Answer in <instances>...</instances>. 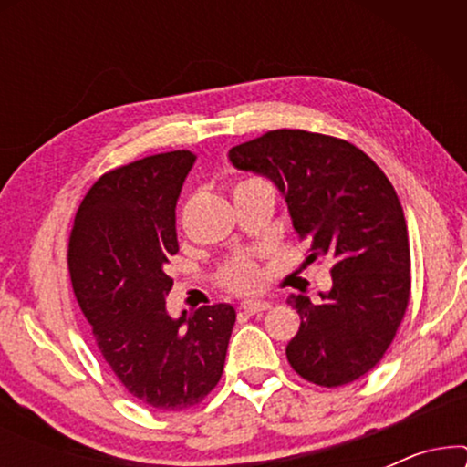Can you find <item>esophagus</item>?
<instances>
[{"instance_id":"34e87169","label":"esophagus","mask_w":467,"mask_h":467,"mask_svg":"<svg viewBox=\"0 0 467 467\" xmlns=\"http://www.w3.org/2000/svg\"><path fill=\"white\" fill-rule=\"evenodd\" d=\"M270 302H265V299H246V302L240 304V308L248 312V315H259V312H265L270 310Z\"/></svg>"}]
</instances>
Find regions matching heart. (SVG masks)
Segmentation results:
<instances>
[{"label":"heart","mask_w":467,"mask_h":467,"mask_svg":"<svg viewBox=\"0 0 467 467\" xmlns=\"http://www.w3.org/2000/svg\"><path fill=\"white\" fill-rule=\"evenodd\" d=\"M244 182H248V181H244ZM244 182H240V184H244ZM219 278L223 285L229 286V289H234V291H253V289H257L261 274L253 259L234 257L221 267Z\"/></svg>","instance_id":"heart-1"}]
</instances>
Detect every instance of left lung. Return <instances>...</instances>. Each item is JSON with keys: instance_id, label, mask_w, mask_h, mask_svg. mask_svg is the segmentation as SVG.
I'll return each mask as SVG.
<instances>
[{"instance_id": "left-lung-1", "label": "left lung", "mask_w": 467, "mask_h": 467, "mask_svg": "<svg viewBox=\"0 0 467 467\" xmlns=\"http://www.w3.org/2000/svg\"><path fill=\"white\" fill-rule=\"evenodd\" d=\"M238 170L267 176L283 193L308 259L334 261L329 293L291 296L299 331L291 368L318 387L368 374L393 342L410 299V244L393 184L347 140L274 130L229 150Z\"/></svg>"}]
</instances>
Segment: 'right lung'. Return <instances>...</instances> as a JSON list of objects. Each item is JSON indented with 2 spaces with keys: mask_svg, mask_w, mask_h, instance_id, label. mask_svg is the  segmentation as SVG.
Masks as SVG:
<instances>
[{
  "mask_svg": "<svg viewBox=\"0 0 467 467\" xmlns=\"http://www.w3.org/2000/svg\"><path fill=\"white\" fill-rule=\"evenodd\" d=\"M193 163L191 150H171L106 171L82 200L67 244L74 296L101 357L155 410H184L213 391L235 323L229 304L178 318L165 310L176 202Z\"/></svg>",
  "mask_w": 467,
  "mask_h": 467,
  "instance_id": "right-lung-1",
  "label": "right lung"
}]
</instances>
